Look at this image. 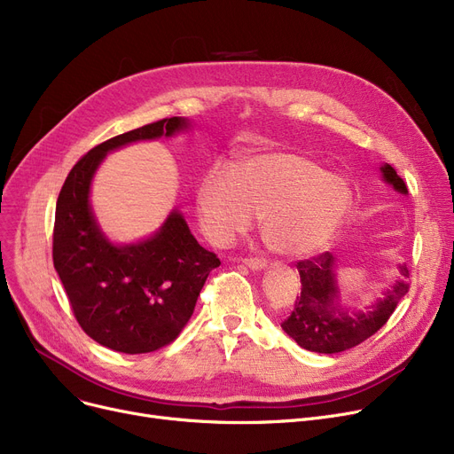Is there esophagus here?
Returning <instances> with one entry per match:
<instances>
[{
    "mask_svg": "<svg viewBox=\"0 0 454 454\" xmlns=\"http://www.w3.org/2000/svg\"><path fill=\"white\" fill-rule=\"evenodd\" d=\"M244 266L253 271H261L266 268V261H261V258H244Z\"/></svg>",
    "mask_w": 454,
    "mask_h": 454,
    "instance_id": "1",
    "label": "esophagus"
}]
</instances>
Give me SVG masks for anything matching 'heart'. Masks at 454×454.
Listing matches in <instances>:
<instances>
[{
  "label": "heart",
  "instance_id": "1",
  "mask_svg": "<svg viewBox=\"0 0 454 454\" xmlns=\"http://www.w3.org/2000/svg\"><path fill=\"white\" fill-rule=\"evenodd\" d=\"M348 208V184L295 153L253 157L236 171L214 168L200 186L201 227L210 242L229 244L262 215V240L283 256L321 249Z\"/></svg>",
  "mask_w": 454,
  "mask_h": 454
}]
</instances>
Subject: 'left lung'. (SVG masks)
Wrapping results in <instances>:
<instances>
[{
  "instance_id": "1",
  "label": "left lung",
  "mask_w": 454,
  "mask_h": 454,
  "mask_svg": "<svg viewBox=\"0 0 454 454\" xmlns=\"http://www.w3.org/2000/svg\"><path fill=\"white\" fill-rule=\"evenodd\" d=\"M380 174L397 192L408 193L404 181L390 164L380 166ZM336 268V258L329 251L297 262L301 295H297L292 314L280 323V327L307 351L334 355L368 340L390 319L410 286L408 268L401 264V278L386 290L382 299L372 305L370 310L349 312L340 305Z\"/></svg>"
}]
</instances>
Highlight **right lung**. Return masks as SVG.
<instances>
[{
  "label": "right lung",
  "instance_id": "right-lung-1",
  "mask_svg": "<svg viewBox=\"0 0 454 454\" xmlns=\"http://www.w3.org/2000/svg\"><path fill=\"white\" fill-rule=\"evenodd\" d=\"M188 127L186 118H164L96 145L72 168L59 193L53 266L81 329L118 353H151L174 341L220 258L198 244L179 210L169 212L149 239L113 244L94 218L90 184L109 151Z\"/></svg>",
  "mask_w": 454,
  "mask_h": 454
}]
</instances>
